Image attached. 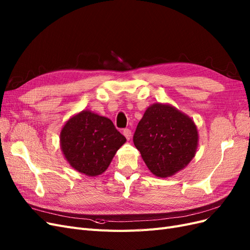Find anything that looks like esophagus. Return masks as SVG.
Here are the masks:
<instances>
[{
    "instance_id": "1",
    "label": "esophagus",
    "mask_w": 250,
    "mask_h": 250,
    "mask_svg": "<svg viewBox=\"0 0 250 250\" xmlns=\"http://www.w3.org/2000/svg\"><path fill=\"white\" fill-rule=\"evenodd\" d=\"M123 134L125 135V138H126L128 141H129V140L131 139V130L128 129V128H127V129H124Z\"/></svg>"
}]
</instances>
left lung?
I'll return each mask as SVG.
<instances>
[{
  "label": "left lung",
  "mask_w": 250,
  "mask_h": 250,
  "mask_svg": "<svg viewBox=\"0 0 250 250\" xmlns=\"http://www.w3.org/2000/svg\"><path fill=\"white\" fill-rule=\"evenodd\" d=\"M198 142L194 121L166 103L150 105L133 135L134 146L148 169L162 178L185 169L197 152Z\"/></svg>",
  "instance_id": "left-lung-1"
}]
</instances>
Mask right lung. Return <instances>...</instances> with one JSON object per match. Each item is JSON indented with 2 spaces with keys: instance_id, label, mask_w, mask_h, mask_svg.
I'll return each instance as SVG.
<instances>
[{
  "instance_id": "right-lung-1",
  "label": "right lung",
  "mask_w": 250,
  "mask_h": 250,
  "mask_svg": "<svg viewBox=\"0 0 250 250\" xmlns=\"http://www.w3.org/2000/svg\"><path fill=\"white\" fill-rule=\"evenodd\" d=\"M60 149L71 167L89 177L106 171L126 139L106 117L88 109L75 113L60 131Z\"/></svg>"
}]
</instances>
